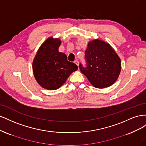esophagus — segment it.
<instances>
[{"label":"esophagus","mask_w":146,"mask_h":146,"mask_svg":"<svg viewBox=\"0 0 146 146\" xmlns=\"http://www.w3.org/2000/svg\"><path fill=\"white\" fill-rule=\"evenodd\" d=\"M74 63H76V64L78 66V61L77 60H76V61H74Z\"/></svg>","instance_id":"obj_1"}]
</instances>
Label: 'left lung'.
<instances>
[{
    "instance_id": "8db88e82",
    "label": "left lung",
    "mask_w": 146,
    "mask_h": 146,
    "mask_svg": "<svg viewBox=\"0 0 146 146\" xmlns=\"http://www.w3.org/2000/svg\"><path fill=\"white\" fill-rule=\"evenodd\" d=\"M85 58L87 67L80 64L79 68L92 86L102 89L115 83L121 70V61L108 43L99 39L90 41Z\"/></svg>"
}]
</instances>
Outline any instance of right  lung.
Returning a JSON list of instances; mask_svg holds the SVG:
<instances>
[{
    "label": "right lung",
    "mask_w": 146,
    "mask_h": 146,
    "mask_svg": "<svg viewBox=\"0 0 146 146\" xmlns=\"http://www.w3.org/2000/svg\"><path fill=\"white\" fill-rule=\"evenodd\" d=\"M61 42L59 38H48L39 47L33 61L35 79L42 88L48 90L58 89L78 69L76 64L68 61L65 54L58 51Z\"/></svg>",
    "instance_id": "add662e5"
}]
</instances>
